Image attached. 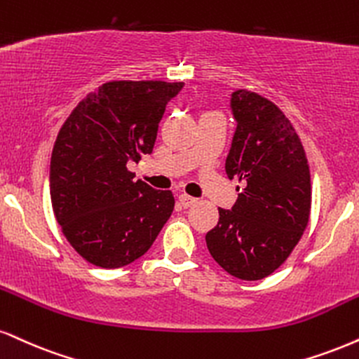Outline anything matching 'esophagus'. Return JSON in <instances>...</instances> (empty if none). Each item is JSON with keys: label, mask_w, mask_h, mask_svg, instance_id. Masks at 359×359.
<instances>
[{"label": "esophagus", "mask_w": 359, "mask_h": 359, "mask_svg": "<svg viewBox=\"0 0 359 359\" xmlns=\"http://www.w3.org/2000/svg\"><path fill=\"white\" fill-rule=\"evenodd\" d=\"M178 200H180L181 206H183V208H189L191 205H194V203H196V198L188 196V194H180Z\"/></svg>", "instance_id": "34e87169"}]
</instances>
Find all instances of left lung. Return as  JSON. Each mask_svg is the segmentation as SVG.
<instances>
[{"label": "left lung", "instance_id": "8db88e82", "mask_svg": "<svg viewBox=\"0 0 359 359\" xmlns=\"http://www.w3.org/2000/svg\"><path fill=\"white\" fill-rule=\"evenodd\" d=\"M231 111L236 131L224 168L245 188L231 210L218 208L219 221L206 233V246L224 271L256 281L276 271L302 240L311 178L299 136L276 104L238 90Z\"/></svg>", "mask_w": 359, "mask_h": 359}]
</instances>
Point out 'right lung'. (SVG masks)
Segmentation results:
<instances>
[{
  "label": "right lung",
  "mask_w": 359,
  "mask_h": 359,
  "mask_svg": "<svg viewBox=\"0 0 359 359\" xmlns=\"http://www.w3.org/2000/svg\"><path fill=\"white\" fill-rule=\"evenodd\" d=\"M183 83L109 81L79 101L53 148L56 221L78 255L100 268L143 256L172 213L171 191L133 181L128 163L151 154L168 101Z\"/></svg>",
  "instance_id": "add662e5"
}]
</instances>
